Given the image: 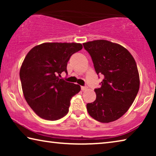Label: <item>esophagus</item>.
<instances>
[{
	"label": "esophagus",
	"mask_w": 156,
	"mask_h": 156,
	"mask_svg": "<svg viewBox=\"0 0 156 156\" xmlns=\"http://www.w3.org/2000/svg\"><path fill=\"white\" fill-rule=\"evenodd\" d=\"M81 89H82V91H86V90H87L88 89V87L87 86H82L81 87Z\"/></svg>",
	"instance_id": "1"
}]
</instances>
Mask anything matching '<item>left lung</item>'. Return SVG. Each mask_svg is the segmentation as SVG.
<instances>
[{
	"mask_svg": "<svg viewBox=\"0 0 156 156\" xmlns=\"http://www.w3.org/2000/svg\"><path fill=\"white\" fill-rule=\"evenodd\" d=\"M98 75H103L101 87L95 89L96 99L87 104L89 114L103 123L118 120L127 112L138 94L140 78L136 62L127 49L105 40L83 43Z\"/></svg>",
	"mask_w": 156,
	"mask_h": 156,
	"instance_id": "1",
	"label": "left lung"
}]
</instances>
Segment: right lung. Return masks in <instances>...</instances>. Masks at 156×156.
Here are the masks:
<instances>
[{"mask_svg": "<svg viewBox=\"0 0 156 156\" xmlns=\"http://www.w3.org/2000/svg\"><path fill=\"white\" fill-rule=\"evenodd\" d=\"M83 49L80 43H45L33 47L25 58L20 79L26 101L39 117L59 120L67 114L72 98L80 91L78 84L59 76L67 73L70 57Z\"/></svg>", "mask_w": 156, "mask_h": 156, "instance_id": "add662e5", "label": "right lung"}]
</instances>
